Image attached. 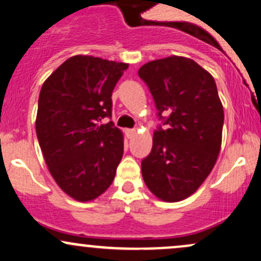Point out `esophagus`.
<instances>
[{
	"label": "esophagus",
	"instance_id": "1",
	"mask_svg": "<svg viewBox=\"0 0 261 261\" xmlns=\"http://www.w3.org/2000/svg\"><path fill=\"white\" fill-rule=\"evenodd\" d=\"M125 135H126L127 139H133L135 135H136V130L135 128H126L125 130Z\"/></svg>",
	"mask_w": 261,
	"mask_h": 261
}]
</instances>
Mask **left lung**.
Wrapping results in <instances>:
<instances>
[{
  "mask_svg": "<svg viewBox=\"0 0 261 261\" xmlns=\"http://www.w3.org/2000/svg\"><path fill=\"white\" fill-rule=\"evenodd\" d=\"M160 126L141 163L146 185L158 199L176 202L199 189L211 173L222 142L223 107L214 77L194 60L169 56L145 64Z\"/></svg>",
  "mask_w": 261,
  "mask_h": 261,
  "instance_id": "left-lung-1",
  "label": "left lung"
}]
</instances>
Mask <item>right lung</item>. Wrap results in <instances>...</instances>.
I'll list each match as a JSON object with an SVG mask.
<instances>
[{
  "instance_id": "right-lung-1",
  "label": "right lung",
  "mask_w": 261,
  "mask_h": 261,
  "mask_svg": "<svg viewBox=\"0 0 261 261\" xmlns=\"http://www.w3.org/2000/svg\"><path fill=\"white\" fill-rule=\"evenodd\" d=\"M128 65L87 55L67 59L39 94L35 128L50 174L68 196L92 201L112 185L124 136L112 116V93Z\"/></svg>"
}]
</instances>
